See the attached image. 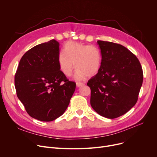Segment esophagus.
I'll return each instance as SVG.
<instances>
[{
  "label": "esophagus",
  "mask_w": 157,
  "mask_h": 157,
  "mask_svg": "<svg viewBox=\"0 0 157 157\" xmlns=\"http://www.w3.org/2000/svg\"><path fill=\"white\" fill-rule=\"evenodd\" d=\"M84 85H85V83H76V86L78 87L82 86H83Z\"/></svg>",
  "instance_id": "34e87169"
}]
</instances>
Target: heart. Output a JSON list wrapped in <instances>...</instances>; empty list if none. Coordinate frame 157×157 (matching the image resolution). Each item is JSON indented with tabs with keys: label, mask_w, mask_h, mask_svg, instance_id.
<instances>
[{
	"label": "heart",
	"mask_w": 157,
	"mask_h": 157,
	"mask_svg": "<svg viewBox=\"0 0 157 157\" xmlns=\"http://www.w3.org/2000/svg\"><path fill=\"white\" fill-rule=\"evenodd\" d=\"M59 70L67 77L76 68L74 79L80 81L86 76L92 77L99 72L102 64L101 50L95 46L69 41L57 56Z\"/></svg>",
	"instance_id": "b5f03b06"
}]
</instances>
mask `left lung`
<instances>
[{
    "label": "left lung",
    "instance_id": "1",
    "mask_svg": "<svg viewBox=\"0 0 157 157\" xmlns=\"http://www.w3.org/2000/svg\"><path fill=\"white\" fill-rule=\"evenodd\" d=\"M102 54L101 70L90 79V104L101 116L118 118L137 102L143 81L137 58L121 44L98 40Z\"/></svg>",
    "mask_w": 157,
    "mask_h": 157
}]
</instances>
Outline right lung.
<instances>
[{
	"instance_id": "add662e5",
	"label": "right lung",
	"mask_w": 157,
	"mask_h": 157,
	"mask_svg": "<svg viewBox=\"0 0 157 157\" xmlns=\"http://www.w3.org/2000/svg\"><path fill=\"white\" fill-rule=\"evenodd\" d=\"M59 46L52 39L33 47L21 57L15 74L18 98L31 117L42 121L62 115L76 89L59 70Z\"/></svg>"
}]
</instances>
